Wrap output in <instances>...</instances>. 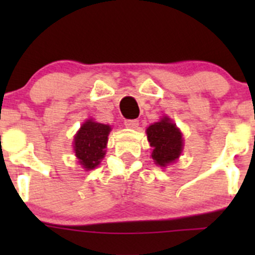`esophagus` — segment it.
Listing matches in <instances>:
<instances>
[{"mask_svg":"<svg viewBox=\"0 0 255 255\" xmlns=\"http://www.w3.org/2000/svg\"><path fill=\"white\" fill-rule=\"evenodd\" d=\"M126 127L128 128H137L139 126V121L138 120H126L125 121Z\"/></svg>","mask_w":255,"mask_h":255,"instance_id":"1","label":"esophagus"}]
</instances>
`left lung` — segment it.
I'll list each match as a JSON object with an SVG mask.
<instances>
[{
    "instance_id": "1",
    "label": "left lung",
    "mask_w": 255,
    "mask_h": 255,
    "mask_svg": "<svg viewBox=\"0 0 255 255\" xmlns=\"http://www.w3.org/2000/svg\"><path fill=\"white\" fill-rule=\"evenodd\" d=\"M146 137L153 148L151 158L158 165H168L175 161L181 154L182 135L168 117L149 126L146 129Z\"/></svg>"
}]
</instances>
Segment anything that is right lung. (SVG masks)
Returning a JSON list of instances; mask_svg holds the SVG:
<instances>
[{
	"mask_svg": "<svg viewBox=\"0 0 255 255\" xmlns=\"http://www.w3.org/2000/svg\"><path fill=\"white\" fill-rule=\"evenodd\" d=\"M110 130V126L92 121H87L81 126L74 138V150L82 168L91 170L99 165L105 156Z\"/></svg>",
	"mask_w": 255,
	"mask_h": 255,
	"instance_id": "obj_1",
	"label": "right lung"
}]
</instances>
